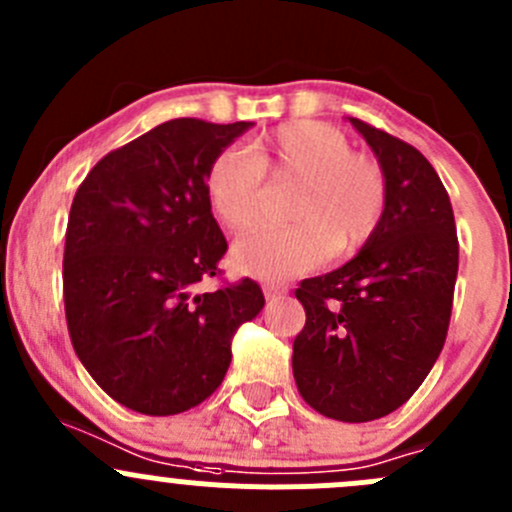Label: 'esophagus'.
I'll return each instance as SVG.
<instances>
[{
    "instance_id": "34e87169",
    "label": "esophagus",
    "mask_w": 512,
    "mask_h": 512,
    "mask_svg": "<svg viewBox=\"0 0 512 512\" xmlns=\"http://www.w3.org/2000/svg\"><path fill=\"white\" fill-rule=\"evenodd\" d=\"M262 292H265L267 299H280L289 292V287L280 285V282H265V285H262Z\"/></svg>"
}]
</instances>
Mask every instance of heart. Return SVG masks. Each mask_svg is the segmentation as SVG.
Listing matches in <instances>:
<instances>
[{"label":"heart","instance_id":"b5f03b06","mask_svg":"<svg viewBox=\"0 0 512 512\" xmlns=\"http://www.w3.org/2000/svg\"><path fill=\"white\" fill-rule=\"evenodd\" d=\"M272 185H289L285 227H260L232 250L240 272L287 280L314 270L329 252L359 250L386 210V178L376 160L352 153L342 131L319 121H292L210 163L205 193L215 218L242 232L260 220Z\"/></svg>","mask_w":512,"mask_h":512}]
</instances>
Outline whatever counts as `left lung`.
<instances>
[{"mask_svg":"<svg viewBox=\"0 0 512 512\" xmlns=\"http://www.w3.org/2000/svg\"><path fill=\"white\" fill-rule=\"evenodd\" d=\"M379 160L386 210L359 255L309 277L292 347L302 399L347 423L381 418L414 396L446 342L458 237L441 178L409 143L349 118Z\"/></svg>","mask_w":512,"mask_h":512,"instance_id":"1","label":"left lung"}]
</instances>
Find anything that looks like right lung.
Returning <instances> with one entry per match:
<instances>
[{
	"instance_id": "obj_1",
	"label": "right lung",
	"mask_w": 512,
	"mask_h": 512,
	"mask_svg": "<svg viewBox=\"0 0 512 512\" xmlns=\"http://www.w3.org/2000/svg\"><path fill=\"white\" fill-rule=\"evenodd\" d=\"M250 126L165 121L98 160L74 195L64 247L71 344L96 384L138 414L203 404L223 384L235 332L265 307L250 277L195 292L227 250L208 168Z\"/></svg>"
}]
</instances>
